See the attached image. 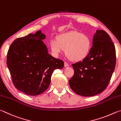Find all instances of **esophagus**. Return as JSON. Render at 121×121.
<instances>
[{
  "instance_id": "1",
  "label": "esophagus",
  "mask_w": 121,
  "mask_h": 121,
  "mask_svg": "<svg viewBox=\"0 0 121 121\" xmlns=\"http://www.w3.org/2000/svg\"><path fill=\"white\" fill-rule=\"evenodd\" d=\"M64 66L65 67H69V65L68 63H67L66 62H64Z\"/></svg>"
}]
</instances>
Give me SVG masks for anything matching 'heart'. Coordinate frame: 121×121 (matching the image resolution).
Masks as SVG:
<instances>
[{"instance_id":"1","label":"heart","mask_w":121,"mask_h":121,"mask_svg":"<svg viewBox=\"0 0 121 121\" xmlns=\"http://www.w3.org/2000/svg\"><path fill=\"white\" fill-rule=\"evenodd\" d=\"M50 47L55 56H58L64 49L65 55L71 60L79 61L88 56L91 48V40L86 34L71 31L58 35L56 40H51Z\"/></svg>"}]
</instances>
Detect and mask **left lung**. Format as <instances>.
I'll list each match as a JSON object with an SVG mask.
<instances>
[{"label": "left lung", "mask_w": 121, "mask_h": 121, "mask_svg": "<svg viewBox=\"0 0 121 121\" xmlns=\"http://www.w3.org/2000/svg\"><path fill=\"white\" fill-rule=\"evenodd\" d=\"M92 44L85 58L72 65L74 74L69 81L73 91L84 97L103 92L111 80L116 65L115 46L105 31L96 30Z\"/></svg>", "instance_id": "left-lung-1"}]
</instances>
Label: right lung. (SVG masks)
<instances>
[{"mask_svg": "<svg viewBox=\"0 0 121 121\" xmlns=\"http://www.w3.org/2000/svg\"><path fill=\"white\" fill-rule=\"evenodd\" d=\"M41 30L17 38L7 53V65L15 87L30 96L43 93L50 85L55 69H62L64 63L48 53L42 40Z\"/></svg>", "mask_w": 121, "mask_h": 121, "instance_id": "right-lung-1", "label": "right lung"}]
</instances>
